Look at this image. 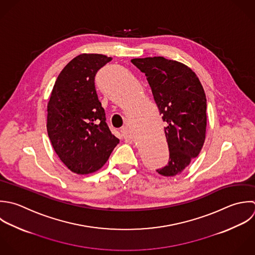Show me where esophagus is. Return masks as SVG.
Masks as SVG:
<instances>
[{
    "label": "esophagus",
    "mask_w": 255,
    "mask_h": 255,
    "mask_svg": "<svg viewBox=\"0 0 255 255\" xmlns=\"http://www.w3.org/2000/svg\"><path fill=\"white\" fill-rule=\"evenodd\" d=\"M121 133H122V134H123V136H124V137H126V138L130 137V133H129V131H128V128H127V127H123V128L121 129Z\"/></svg>",
    "instance_id": "1"
}]
</instances>
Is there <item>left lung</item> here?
I'll return each instance as SVG.
<instances>
[{
    "mask_svg": "<svg viewBox=\"0 0 255 255\" xmlns=\"http://www.w3.org/2000/svg\"><path fill=\"white\" fill-rule=\"evenodd\" d=\"M145 73L162 120L170 151L165 177L183 173L200 154L207 130V98L197 74L186 64L163 56L133 58Z\"/></svg>",
    "mask_w": 255,
    "mask_h": 255,
    "instance_id": "obj_1",
    "label": "left lung"
}]
</instances>
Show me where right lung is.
I'll list each match as a JSON object with an SVG mask.
<instances>
[{
  "instance_id": "1",
  "label": "right lung",
  "mask_w": 255,
  "mask_h": 255,
  "mask_svg": "<svg viewBox=\"0 0 255 255\" xmlns=\"http://www.w3.org/2000/svg\"><path fill=\"white\" fill-rule=\"evenodd\" d=\"M112 57L81 53L57 76L47 102L46 129L60 161L73 173L101 169L119 143L109 130L94 77Z\"/></svg>"
}]
</instances>
